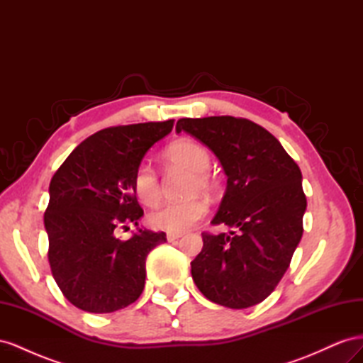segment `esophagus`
<instances>
[{
  "label": "esophagus",
  "instance_id": "esophagus-1",
  "mask_svg": "<svg viewBox=\"0 0 363 363\" xmlns=\"http://www.w3.org/2000/svg\"><path fill=\"white\" fill-rule=\"evenodd\" d=\"M183 236V233H167V239L168 240H175V239H179V238H182Z\"/></svg>",
  "mask_w": 363,
  "mask_h": 363
}]
</instances>
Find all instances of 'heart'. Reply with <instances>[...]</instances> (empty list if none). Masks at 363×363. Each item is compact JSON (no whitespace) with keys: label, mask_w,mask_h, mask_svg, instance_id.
Segmentation results:
<instances>
[{"label":"heart","mask_w":363,"mask_h":363,"mask_svg":"<svg viewBox=\"0 0 363 363\" xmlns=\"http://www.w3.org/2000/svg\"><path fill=\"white\" fill-rule=\"evenodd\" d=\"M164 159L171 164L182 169L191 172V179L188 183V192L194 194L196 191L211 192L215 189V180L208 168H211L212 157L203 145L196 144L194 140H179L172 144L167 152ZM133 189L139 199V201L145 206H156L162 196L160 183L156 171L152 169L148 163H140L135 172ZM207 213V203L200 196H192V199L164 203L159 206L156 211H152L148 216L150 224L164 230V232L179 233L191 228Z\"/></svg>","instance_id":"1"}]
</instances>
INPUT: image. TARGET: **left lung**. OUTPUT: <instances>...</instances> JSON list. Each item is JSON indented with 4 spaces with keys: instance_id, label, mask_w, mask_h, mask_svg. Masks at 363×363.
I'll list each match as a JSON object with an SVG mask.
<instances>
[{
    "instance_id": "obj_1",
    "label": "left lung",
    "mask_w": 363,
    "mask_h": 363,
    "mask_svg": "<svg viewBox=\"0 0 363 363\" xmlns=\"http://www.w3.org/2000/svg\"><path fill=\"white\" fill-rule=\"evenodd\" d=\"M221 162L227 188L212 224L235 232L203 233L191 262L196 288L216 304L247 309L276 289L303 236L306 195L298 164L268 130L244 118H183L175 125Z\"/></svg>"
}]
</instances>
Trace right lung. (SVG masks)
Instances as JSON below:
<instances>
[{
    "label": "right lung",
    "mask_w": 363,
    "mask_h": 363,
    "mask_svg": "<svg viewBox=\"0 0 363 363\" xmlns=\"http://www.w3.org/2000/svg\"><path fill=\"white\" fill-rule=\"evenodd\" d=\"M174 119L104 128L83 140L50 183L43 216L52 277L71 304L111 313L135 303L145 286L148 252L163 232L138 227L127 240L118 227L139 225L144 211L133 189L147 151L171 133Z\"/></svg>",
    "instance_id": "obj_1"
}]
</instances>
